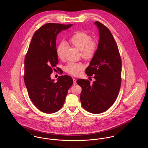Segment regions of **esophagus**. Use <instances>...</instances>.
Returning <instances> with one entry per match:
<instances>
[{"label":"esophagus","mask_w":148,"mask_h":148,"mask_svg":"<svg viewBox=\"0 0 148 148\" xmlns=\"http://www.w3.org/2000/svg\"><path fill=\"white\" fill-rule=\"evenodd\" d=\"M73 84L74 85H75L77 84V80L75 78H73Z\"/></svg>","instance_id":"1"}]
</instances>
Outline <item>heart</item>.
<instances>
[{
    "instance_id": "heart-1",
    "label": "heart",
    "mask_w": 148,
    "mask_h": 148,
    "mask_svg": "<svg viewBox=\"0 0 148 148\" xmlns=\"http://www.w3.org/2000/svg\"><path fill=\"white\" fill-rule=\"evenodd\" d=\"M71 45L80 51L81 56L85 59H91L94 56L97 50V43L92 40L90 35L84 33L77 32L73 35L69 40ZM65 45L60 44L56 49V55L60 59L64 57ZM82 63L69 62L65 67L66 71L73 75H77L84 68Z\"/></svg>"
}]
</instances>
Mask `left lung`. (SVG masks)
<instances>
[{
  "mask_svg": "<svg viewBox=\"0 0 148 148\" xmlns=\"http://www.w3.org/2000/svg\"><path fill=\"white\" fill-rule=\"evenodd\" d=\"M95 24L99 33L98 49L85 73L94 76L95 82L79 79L77 83L82 87L80 99L86 111L99 114L107 110L114 103L121 83V60L119 51L109 29L99 21Z\"/></svg>",
  "mask_w": 148,
  "mask_h": 148,
  "instance_id": "8db88e82",
  "label": "left lung"
}]
</instances>
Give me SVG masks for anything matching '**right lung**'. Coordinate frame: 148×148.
<instances>
[{
  "label": "right lung",
  "mask_w": 148,
  "mask_h": 148,
  "mask_svg": "<svg viewBox=\"0 0 148 148\" xmlns=\"http://www.w3.org/2000/svg\"><path fill=\"white\" fill-rule=\"evenodd\" d=\"M72 24L47 23L38 29L32 37L24 60V80L29 97L43 113H56L63 106L72 77L62 75L54 82L50 78L58 63L56 36Z\"/></svg>",
  "instance_id": "right-lung-1"
}]
</instances>
